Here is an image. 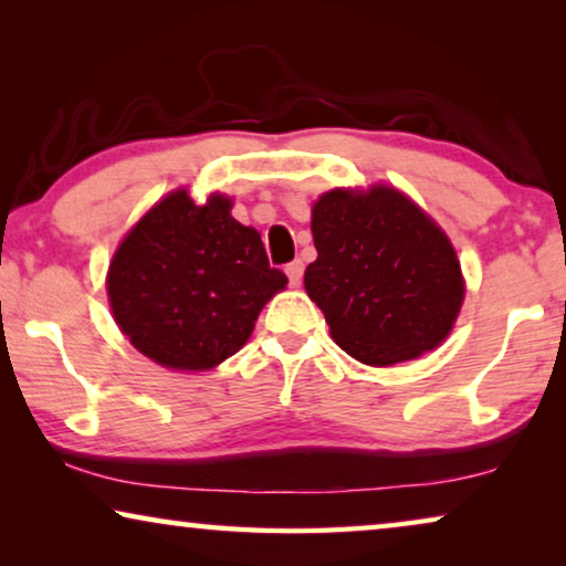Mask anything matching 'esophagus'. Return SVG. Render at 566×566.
Segmentation results:
<instances>
[{
    "instance_id": "34e87169",
    "label": "esophagus",
    "mask_w": 566,
    "mask_h": 566,
    "mask_svg": "<svg viewBox=\"0 0 566 566\" xmlns=\"http://www.w3.org/2000/svg\"><path fill=\"white\" fill-rule=\"evenodd\" d=\"M285 275H289L291 285H298L301 277H304V262H301V260L289 262V265H285Z\"/></svg>"
}]
</instances>
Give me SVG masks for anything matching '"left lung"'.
I'll return each mask as SVG.
<instances>
[{"label":"left lung","instance_id":"left-lung-1","mask_svg":"<svg viewBox=\"0 0 566 566\" xmlns=\"http://www.w3.org/2000/svg\"><path fill=\"white\" fill-rule=\"evenodd\" d=\"M316 260L304 285L332 339L366 366L432 350L463 301L448 237L394 188L332 190L312 211Z\"/></svg>","mask_w":566,"mask_h":566}]
</instances>
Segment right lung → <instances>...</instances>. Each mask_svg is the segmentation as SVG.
<instances>
[{"instance_id": "obj_1", "label": "right lung", "mask_w": 566, "mask_h": 566, "mask_svg": "<svg viewBox=\"0 0 566 566\" xmlns=\"http://www.w3.org/2000/svg\"><path fill=\"white\" fill-rule=\"evenodd\" d=\"M231 200L196 206L188 190L159 200L130 229L107 273L113 316L159 366L206 370L250 339L260 308L285 289L265 244L231 219Z\"/></svg>"}]
</instances>
